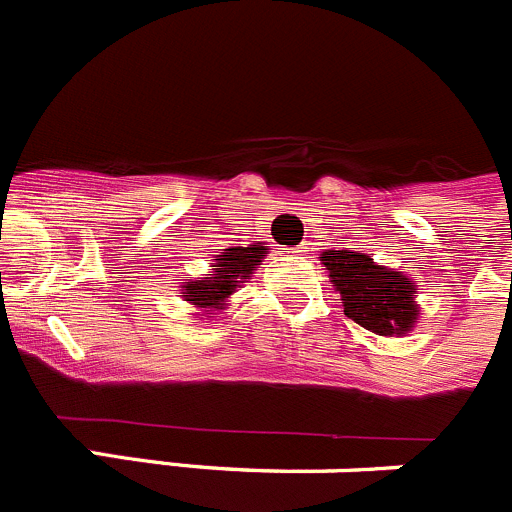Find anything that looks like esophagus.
Listing matches in <instances>:
<instances>
[{
	"mask_svg": "<svg viewBox=\"0 0 512 512\" xmlns=\"http://www.w3.org/2000/svg\"><path fill=\"white\" fill-rule=\"evenodd\" d=\"M302 248H305V246H302ZM302 248H292V251H289V253H292L295 259H302V256H305V251H302Z\"/></svg>",
	"mask_w": 512,
	"mask_h": 512,
	"instance_id": "34e87169",
	"label": "esophagus"
}]
</instances>
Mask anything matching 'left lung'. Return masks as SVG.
I'll list each match as a JSON object with an SVG mask.
<instances>
[{"instance_id":"obj_1","label":"left lung","mask_w":512,"mask_h":512,"mask_svg":"<svg viewBox=\"0 0 512 512\" xmlns=\"http://www.w3.org/2000/svg\"><path fill=\"white\" fill-rule=\"evenodd\" d=\"M320 261L341 292L343 312L377 336H408L420 318L418 284L359 251H323Z\"/></svg>"}]
</instances>
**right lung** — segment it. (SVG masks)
Instances as JSON below:
<instances>
[{
	"label": "right lung",
	"instance_id": "1",
	"mask_svg": "<svg viewBox=\"0 0 512 512\" xmlns=\"http://www.w3.org/2000/svg\"><path fill=\"white\" fill-rule=\"evenodd\" d=\"M266 253H269L266 243L223 248V253L212 259L215 269L210 274L182 282L184 302L194 307V315H202L205 320L215 318L217 312L230 305V297L238 292V287L259 269Z\"/></svg>",
	"mask_w": 512,
	"mask_h": 512
}]
</instances>
